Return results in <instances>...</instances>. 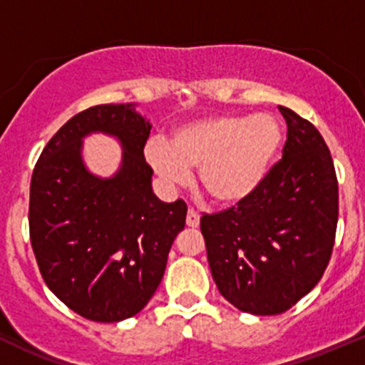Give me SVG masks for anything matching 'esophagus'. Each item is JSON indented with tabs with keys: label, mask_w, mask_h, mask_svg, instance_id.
<instances>
[{
	"label": "esophagus",
	"mask_w": 365,
	"mask_h": 365,
	"mask_svg": "<svg viewBox=\"0 0 365 365\" xmlns=\"http://www.w3.org/2000/svg\"><path fill=\"white\" fill-rule=\"evenodd\" d=\"M186 225H187V227H191V228H197L198 225H200V214H198L195 209L187 210Z\"/></svg>",
	"instance_id": "esophagus-1"
}]
</instances>
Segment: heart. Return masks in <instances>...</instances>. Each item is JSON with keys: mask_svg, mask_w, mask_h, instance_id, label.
<instances>
[{"mask_svg": "<svg viewBox=\"0 0 365 365\" xmlns=\"http://www.w3.org/2000/svg\"><path fill=\"white\" fill-rule=\"evenodd\" d=\"M279 123L267 114L216 115L182 125L167 142L151 140L145 156L168 186L198 167V184L221 205L247 200L265 181L281 149Z\"/></svg>", "mask_w": 365, "mask_h": 365, "instance_id": "heart-1", "label": "heart"}]
</instances>
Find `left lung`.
I'll use <instances>...</instances> for the list:
<instances>
[{"mask_svg":"<svg viewBox=\"0 0 365 365\" xmlns=\"http://www.w3.org/2000/svg\"><path fill=\"white\" fill-rule=\"evenodd\" d=\"M283 158L247 200L200 217L210 274L244 313L281 314L322 279L336 240L339 187L320 131L294 110Z\"/></svg>","mask_w":365,"mask_h":365,"instance_id":"obj_1","label":"left lung"}]
</instances>
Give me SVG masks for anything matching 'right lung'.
<instances>
[{
	"label": "right lung",
	"instance_id": "1",
	"mask_svg": "<svg viewBox=\"0 0 365 365\" xmlns=\"http://www.w3.org/2000/svg\"><path fill=\"white\" fill-rule=\"evenodd\" d=\"M103 130L125 153L118 174L95 178L80 158L81 137ZM151 125L133 105H96L68 119L45 145L29 186V239L45 284L93 322H121L144 309L186 225L184 200L153 193L144 158Z\"/></svg>",
	"mask_w": 365,
	"mask_h": 365
}]
</instances>
